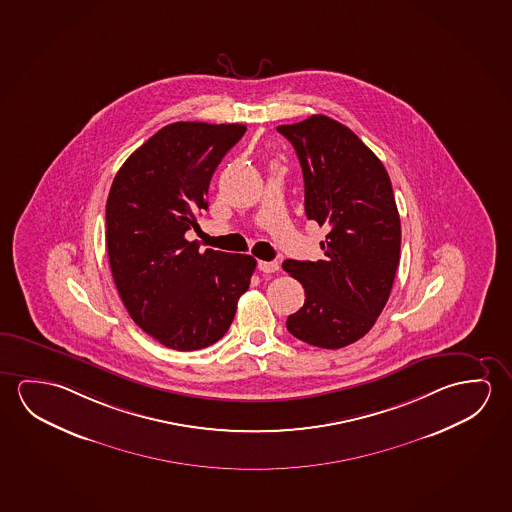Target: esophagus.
Listing matches in <instances>:
<instances>
[{"label":"esophagus","instance_id":"obj_1","mask_svg":"<svg viewBox=\"0 0 512 512\" xmlns=\"http://www.w3.org/2000/svg\"><path fill=\"white\" fill-rule=\"evenodd\" d=\"M258 268H260L261 272H265V274H274V272L279 270V263L277 261H260Z\"/></svg>","mask_w":512,"mask_h":512}]
</instances>
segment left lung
<instances>
[{
    "label": "left lung",
    "mask_w": 512,
    "mask_h": 512,
    "mask_svg": "<svg viewBox=\"0 0 512 512\" xmlns=\"http://www.w3.org/2000/svg\"><path fill=\"white\" fill-rule=\"evenodd\" d=\"M304 176V210L329 229L324 260H286L306 301L286 320L313 347L341 349L363 338L390 297L400 260V217L390 176L354 131L327 115L277 126Z\"/></svg>",
    "instance_id": "1"
}]
</instances>
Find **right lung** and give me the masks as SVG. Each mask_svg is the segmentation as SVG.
<instances>
[{"mask_svg":"<svg viewBox=\"0 0 512 512\" xmlns=\"http://www.w3.org/2000/svg\"><path fill=\"white\" fill-rule=\"evenodd\" d=\"M244 124L172 122L122 163L106 201V247L133 322L174 350L210 347L228 333L251 284L249 254L188 242L208 208L210 179Z\"/></svg>","mask_w":512,"mask_h":512,"instance_id":"obj_1","label":"right lung"}]
</instances>
